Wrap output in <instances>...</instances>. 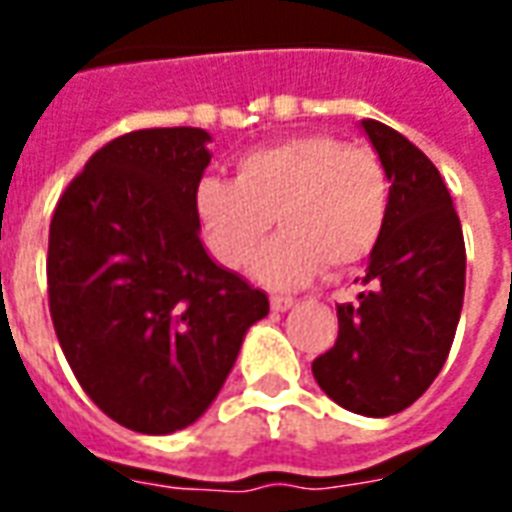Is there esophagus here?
<instances>
[{
	"label": "esophagus",
	"instance_id": "esophagus-1",
	"mask_svg": "<svg viewBox=\"0 0 512 512\" xmlns=\"http://www.w3.org/2000/svg\"><path fill=\"white\" fill-rule=\"evenodd\" d=\"M290 307H296V299H290V296H271V310L274 312H288Z\"/></svg>",
	"mask_w": 512,
	"mask_h": 512
}]
</instances>
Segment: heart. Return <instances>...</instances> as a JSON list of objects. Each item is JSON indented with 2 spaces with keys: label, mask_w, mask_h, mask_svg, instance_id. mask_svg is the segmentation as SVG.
<instances>
[{
  "label": "heart",
  "mask_w": 512,
  "mask_h": 512,
  "mask_svg": "<svg viewBox=\"0 0 512 512\" xmlns=\"http://www.w3.org/2000/svg\"><path fill=\"white\" fill-rule=\"evenodd\" d=\"M389 200L392 183L373 150L307 134L246 153L233 183L202 180L194 213L224 268L246 266L277 216L282 233L252 271L271 288H299L323 266L348 271L365 263L384 238Z\"/></svg>",
  "instance_id": "1"
}]
</instances>
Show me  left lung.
<instances>
[{
	"label": "left lung",
	"mask_w": 512,
	"mask_h": 512,
	"mask_svg": "<svg viewBox=\"0 0 512 512\" xmlns=\"http://www.w3.org/2000/svg\"><path fill=\"white\" fill-rule=\"evenodd\" d=\"M392 183L389 222L370 255L367 285L340 304L337 343L312 376L337 406L389 417L417 400L447 362L461 321L466 246L439 169L378 120H362Z\"/></svg>",
	"instance_id": "8db88e82"
}]
</instances>
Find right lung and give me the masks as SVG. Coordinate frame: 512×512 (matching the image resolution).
I'll use <instances>...</instances> for the list:
<instances>
[{"label": "right lung", "mask_w": 512, "mask_h": 512, "mask_svg": "<svg viewBox=\"0 0 512 512\" xmlns=\"http://www.w3.org/2000/svg\"><path fill=\"white\" fill-rule=\"evenodd\" d=\"M202 128L117 136L84 164L49 227V310L73 376L106 417L147 436L189 428L233 370L268 296L213 263L194 194Z\"/></svg>", "instance_id": "right-lung-1"}]
</instances>
